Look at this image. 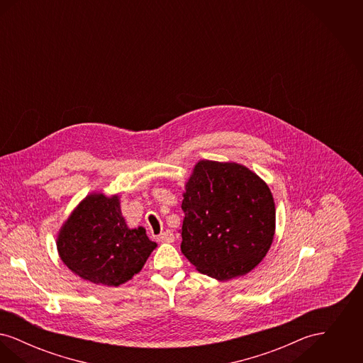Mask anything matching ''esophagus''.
I'll list each match as a JSON object with an SVG mask.
<instances>
[{"instance_id":"34e87169","label":"esophagus","mask_w":363,"mask_h":363,"mask_svg":"<svg viewBox=\"0 0 363 363\" xmlns=\"http://www.w3.org/2000/svg\"><path fill=\"white\" fill-rule=\"evenodd\" d=\"M160 242H166V243H172L174 242V234L170 231V230H166V231H163L160 235H159V238H157Z\"/></svg>"}]
</instances>
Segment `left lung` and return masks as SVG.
Returning a JSON list of instances; mask_svg holds the SVG:
<instances>
[{
    "instance_id": "obj_1",
    "label": "left lung",
    "mask_w": 363,
    "mask_h": 363,
    "mask_svg": "<svg viewBox=\"0 0 363 363\" xmlns=\"http://www.w3.org/2000/svg\"><path fill=\"white\" fill-rule=\"evenodd\" d=\"M181 250L216 280L246 275L267 256L275 235L268 185L235 162L200 160L185 184Z\"/></svg>"
}]
</instances>
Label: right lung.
Returning a JSON list of instances; mask_svg holds the SVG:
<instances>
[{"instance_id": "add662e5", "label": "right lung", "mask_w": 363, "mask_h": 363, "mask_svg": "<svg viewBox=\"0 0 363 363\" xmlns=\"http://www.w3.org/2000/svg\"><path fill=\"white\" fill-rule=\"evenodd\" d=\"M145 228H129L120 196L94 191L83 199L57 235L60 259L77 277L118 287L141 271L155 249Z\"/></svg>"}]
</instances>
